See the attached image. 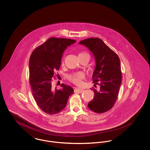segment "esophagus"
<instances>
[{"instance_id":"obj_1","label":"esophagus","mask_w":150,"mask_h":150,"mask_svg":"<svg viewBox=\"0 0 150 150\" xmlns=\"http://www.w3.org/2000/svg\"><path fill=\"white\" fill-rule=\"evenodd\" d=\"M83 89H81V88H76L74 89V92L76 93V92H78V93H82L83 92Z\"/></svg>"}]
</instances>
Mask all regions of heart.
Wrapping results in <instances>:
<instances>
[{
    "label": "heart",
    "mask_w": 150,
    "mask_h": 150,
    "mask_svg": "<svg viewBox=\"0 0 150 150\" xmlns=\"http://www.w3.org/2000/svg\"><path fill=\"white\" fill-rule=\"evenodd\" d=\"M83 56H88L90 57L89 54L86 52H81L79 54V57ZM62 63L64 64V60L62 59ZM84 78V74L82 72H75L67 76L68 80L72 83L76 85H80L81 83V80Z\"/></svg>",
    "instance_id": "1"
}]
</instances>
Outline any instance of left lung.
<instances>
[{"instance_id":"left-lung-1","label":"left lung","mask_w":150,"mask_h":150,"mask_svg":"<svg viewBox=\"0 0 150 150\" xmlns=\"http://www.w3.org/2000/svg\"><path fill=\"white\" fill-rule=\"evenodd\" d=\"M93 53L96 66L93 74L94 96L88 106L93 112H106L114 106L121 83V66L117 54L98 38H91L79 42Z\"/></svg>"}]
</instances>
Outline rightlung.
Segmentation results:
<instances>
[{
  "mask_svg": "<svg viewBox=\"0 0 150 150\" xmlns=\"http://www.w3.org/2000/svg\"><path fill=\"white\" fill-rule=\"evenodd\" d=\"M75 42L70 39L50 38L36 47L30 58L29 82L33 97L37 105L47 114L61 111L74 93L71 86L64 84H61L59 89H54L52 78H56L55 72L61 66L64 51Z\"/></svg>",
  "mask_w": 150,
  "mask_h": 150,
  "instance_id": "add662e5",
  "label": "right lung"
}]
</instances>
